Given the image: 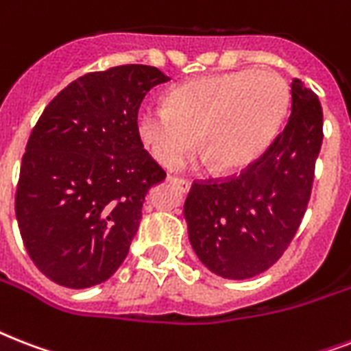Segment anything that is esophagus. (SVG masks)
Segmentation results:
<instances>
[{"label": "esophagus", "instance_id": "esophagus-1", "mask_svg": "<svg viewBox=\"0 0 351 351\" xmlns=\"http://www.w3.org/2000/svg\"><path fill=\"white\" fill-rule=\"evenodd\" d=\"M169 182L173 186H176L180 191H189V187H191V180H186V178H178V176H171Z\"/></svg>", "mask_w": 351, "mask_h": 351}]
</instances>
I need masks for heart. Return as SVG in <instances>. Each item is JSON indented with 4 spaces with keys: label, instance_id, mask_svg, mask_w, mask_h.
<instances>
[{
    "label": "heart",
    "instance_id": "1",
    "mask_svg": "<svg viewBox=\"0 0 351 351\" xmlns=\"http://www.w3.org/2000/svg\"><path fill=\"white\" fill-rule=\"evenodd\" d=\"M289 107L286 80L271 71H234L176 85L167 106L143 104L136 131L151 156L171 167L193 147L217 173L251 165L277 136Z\"/></svg>",
    "mask_w": 351,
    "mask_h": 351
}]
</instances>
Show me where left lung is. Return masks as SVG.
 Listing matches in <instances>:
<instances>
[{"label": "left lung", "mask_w": 351, "mask_h": 351, "mask_svg": "<svg viewBox=\"0 0 351 351\" xmlns=\"http://www.w3.org/2000/svg\"><path fill=\"white\" fill-rule=\"evenodd\" d=\"M321 145V101L293 78L288 123L261 158L239 175L195 180L189 189V240L209 271L244 280L282 256L310 202Z\"/></svg>", "instance_id": "left-lung-1"}]
</instances>
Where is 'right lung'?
Segmentation results:
<instances>
[{
  "label": "right lung",
  "instance_id": "right-lung-1",
  "mask_svg": "<svg viewBox=\"0 0 351 351\" xmlns=\"http://www.w3.org/2000/svg\"><path fill=\"white\" fill-rule=\"evenodd\" d=\"M149 65H120L74 80L41 112L25 147L16 219L38 269L84 289L121 266L145 195L165 171L143 149L136 111L154 85Z\"/></svg>",
  "mask_w": 351,
  "mask_h": 351
}]
</instances>
